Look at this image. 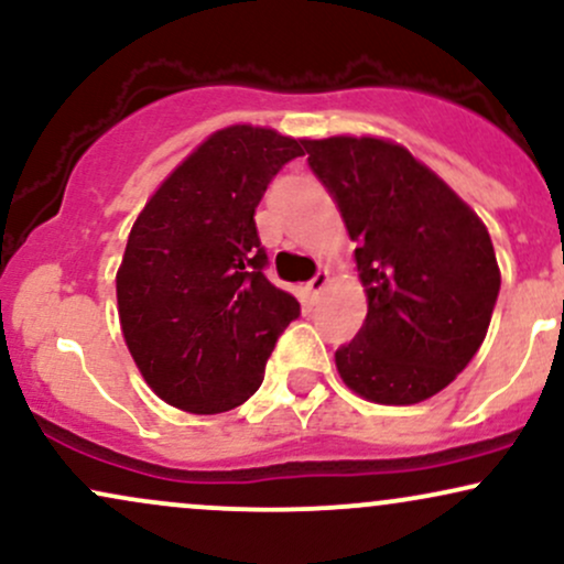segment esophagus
I'll return each mask as SVG.
<instances>
[{"label":"esophagus","instance_id":"34e87169","mask_svg":"<svg viewBox=\"0 0 564 564\" xmlns=\"http://www.w3.org/2000/svg\"><path fill=\"white\" fill-rule=\"evenodd\" d=\"M328 286V273L326 270H318V273L313 275V281L307 283V291H310V296H318V294H323V289Z\"/></svg>","mask_w":564,"mask_h":564}]
</instances>
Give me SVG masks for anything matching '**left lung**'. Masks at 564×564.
I'll use <instances>...</instances> for the list:
<instances>
[{"label": "left lung", "instance_id": "8db88e82", "mask_svg": "<svg viewBox=\"0 0 564 564\" xmlns=\"http://www.w3.org/2000/svg\"><path fill=\"white\" fill-rule=\"evenodd\" d=\"M358 243L368 315L336 349L339 377L371 403L413 405L467 368L488 334L501 273L482 219L403 145L304 140Z\"/></svg>", "mask_w": 564, "mask_h": 564}]
</instances>
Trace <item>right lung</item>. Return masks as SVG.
<instances>
[{"mask_svg": "<svg viewBox=\"0 0 564 564\" xmlns=\"http://www.w3.org/2000/svg\"><path fill=\"white\" fill-rule=\"evenodd\" d=\"M304 140L236 124L153 193L116 273L124 341L161 400L191 413L246 403L300 302L264 278L254 209Z\"/></svg>", "mask_w": 564, "mask_h": 564, "instance_id": "obj_1", "label": "right lung"}]
</instances>
